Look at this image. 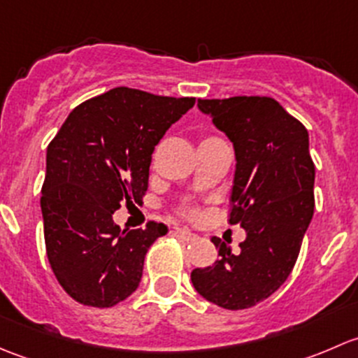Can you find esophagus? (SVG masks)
I'll return each instance as SVG.
<instances>
[{"instance_id": "esophagus-1", "label": "esophagus", "mask_w": 358, "mask_h": 358, "mask_svg": "<svg viewBox=\"0 0 358 358\" xmlns=\"http://www.w3.org/2000/svg\"><path fill=\"white\" fill-rule=\"evenodd\" d=\"M175 236L178 237V239L185 241V243H194V241L197 239L196 234H192L190 230H187V229H175Z\"/></svg>"}]
</instances>
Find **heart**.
<instances>
[{
	"mask_svg": "<svg viewBox=\"0 0 358 358\" xmlns=\"http://www.w3.org/2000/svg\"><path fill=\"white\" fill-rule=\"evenodd\" d=\"M192 215H194V211H192Z\"/></svg>",
	"mask_w": 358,
	"mask_h": 358,
	"instance_id": "heart-1",
	"label": "heart"
}]
</instances>
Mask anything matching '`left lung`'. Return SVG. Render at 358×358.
<instances>
[{"mask_svg": "<svg viewBox=\"0 0 358 358\" xmlns=\"http://www.w3.org/2000/svg\"><path fill=\"white\" fill-rule=\"evenodd\" d=\"M236 150L230 223L246 241L232 252L213 237L218 259L190 273L202 298L227 310L251 308L289 277L313 216L315 164L308 131L270 96H230L197 102Z\"/></svg>", "mask_w": 358, "mask_h": 358, "instance_id": "obj_1", "label": "left lung"}]
</instances>
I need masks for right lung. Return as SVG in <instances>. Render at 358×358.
<instances>
[{
  "label": "right lung",
  "instance_id": "right-lung-1",
  "mask_svg": "<svg viewBox=\"0 0 358 358\" xmlns=\"http://www.w3.org/2000/svg\"><path fill=\"white\" fill-rule=\"evenodd\" d=\"M194 103L121 86L79 103L50 142L41 189L46 255L81 305L109 308L138 287L147 249L168 227L121 230L112 215L142 202L154 147Z\"/></svg>",
  "mask_w": 358,
  "mask_h": 358
}]
</instances>
